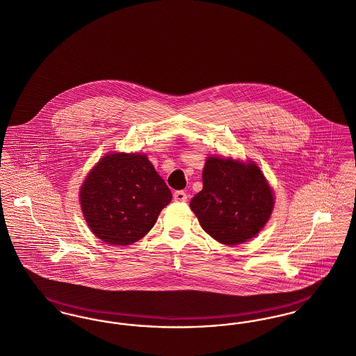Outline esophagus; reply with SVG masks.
<instances>
[{
  "label": "esophagus",
  "instance_id": "esophagus-1",
  "mask_svg": "<svg viewBox=\"0 0 356 356\" xmlns=\"http://www.w3.org/2000/svg\"><path fill=\"white\" fill-rule=\"evenodd\" d=\"M173 199H175L176 202H186L188 196H186V193L184 191H176V192L173 193Z\"/></svg>",
  "mask_w": 356,
  "mask_h": 356
}]
</instances>
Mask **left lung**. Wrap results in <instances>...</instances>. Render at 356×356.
Masks as SVG:
<instances>
[{"instance_id": "left-lung-1", "label": "left lung", "mask_w": 356, "mask_h": 356, "mask_svg": "<svg viewBox=\"0 0 356 356\" xmlns=\"http://www.w3.org/2000/svg\"><path fill=\"white\" fill-rule=\"evenodd\" d=\"M191 208L208 235L236 245L266 225L273 196L254 164L209 157L203 170V189L193 196Z\"/></svg>"}]
</instances>
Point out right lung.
<instances>
[{"instance_id":"right-lung-1","label":"right lung","mask_w":356,"mask_h":356,"mask_svg":"<svg viewBox=\"0 0 356 356\" xmlns=\"http://www.w3.org/2000/svg\"><path fill=\"white\" fill-rule=\"evenodd\" d=\"M172 200L165 181L144 154L105 156L80 191L85 220L108 244L128 245L145 236Z\"/></svg>"}]
</instances>
